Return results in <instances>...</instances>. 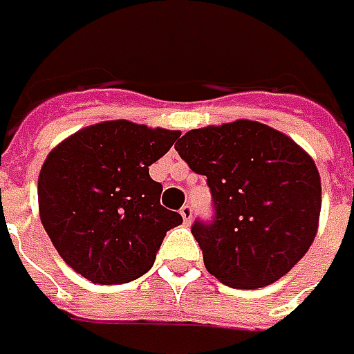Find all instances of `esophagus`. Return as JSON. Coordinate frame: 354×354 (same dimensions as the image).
<instances>
[{
  "label": "esophagus",
  "instance_id": "34e87169",
  "mask_svg": "<svg viewBox=\"0 0 354 354\" xmlns=\"http://www.w3.org/2000/svg\"><path fill=\"white\" fill-rule=\"evenodd\" d=\"M179 212H181V216H183L185 225H189V223L193 221V207H191V205H183Z\"/></svg>",
  "mask_w": 354,
  "mask_h": 354
}]
</instances>
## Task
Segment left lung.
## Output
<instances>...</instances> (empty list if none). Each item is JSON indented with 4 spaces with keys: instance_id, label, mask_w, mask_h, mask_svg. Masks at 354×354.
Listing matches in <instances>:
<instances>
[{
    "instance_id": "obj_1",
    "label": "left lung",
    "mask_w": 354,
    "mask_h": 354,
    "mask_svg": "<svg viewBox=\"0 0 354 354\" xmlns=\"http://www.w3.org/2000/svg\"><path fill=\"white\" fill-rule=\"evenodd\" d=\"M175 149L211 187L214 216L191 232L218 281L264 288L306 256L319 225L321 179L292 138L236 120L191 129Z\"/></svg>"
}]
</instances>
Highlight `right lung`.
Masks as SVG:
<instances>
[{
	"label": "right lung",
	"instance_id": "right-lung-1",
	"mask_svg": "<svg viewBox=\"0 0 354 354\" xmlns=\"http://www.w3.org/2000/svg\"><path fill=\"white\" fill-rule=\"evenodd\" d=\"M181 131L128 120L100 122L73 133L39 173V214L61 258L92 283L143 276L163 238L183 223L161 207L163 187L149 165Z\"/></svg>",
	"mask_w": 354,
	"mask_h": 354
}]
</instances>
